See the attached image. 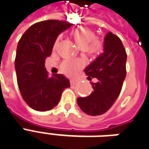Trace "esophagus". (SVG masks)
<instances>
[{
    "instance_id": "34e87169",
    "label": "esophagus",
    "mask_w": 149,
    "mask_h": 149,
    "mask_svg": "<svg viewBox=\"0 0 149 149\" xmlns=\"http://www.w3.org/2000/svg\"><path fill=\"white\" fill-rule=\"evenodd\" d=\"M77 82H78V81H77V80H75V79H71L70 81V85H75V84L77 83Z\"/></svg>"
}]
</instances>
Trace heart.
<instances>
[{
	"label": "heart",
	"mask_w": 149,
	"mask_h": 149,
	"mask_svg": "<svg viewBox=\"0 0 149 149\" xmlns=\"http://www.w3.org/2000/svg\"><path fill=\"white\" fill-rule=\"evenodd\" d=\"M71 37L76 46L80 49H84L90 56L96 57L103 51V43L95 38V34L91 29L85 27L77 28L71 32ZM58 45V39L56 40L54 47L56 48ZM83 66V62L82 60H66L62 64L61 70L66 74L73 75Z\"/></svg>",
	"instance_id": "heart-1"
}]
</instances>
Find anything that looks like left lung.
I'll list each match as a JSON object with an SVG mask.
<instances>
[{"mask_svg":"<svg viewBox=\"0 0 149 149\" xmlns=\"http://www.w3.org/2000/svg\"><path fill=\"white\" fill-rule=\"evenodd\" d=\"M127 54L118 36L108 32L104 38L103 53L85 68L88 79L96 78L91 83L94 91L86 97L77 99L83 112L90 116L105 113L119 96L126 77Z\"/></svg>","mask_w":149,"mask_h":149,"instance_id":"obj_1","label":"left lung"}]
</instances>
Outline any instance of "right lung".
Masks as SVG:
<instances>
[{"label": "right lung", "instance_id": "1", "mask_svg": "<svg viewBox=\"0 0 149 149\" xmlns=\"http://www.w3.org/2000/svg\"><path fill=\"white\" fill-rule=\"evenodd\" d=\"M72 26L69 22L48 20L33 24L19 40L15 70L23 100L32 109L46 111L58 105L63 90L69 87V79L63 74L49 77L45 60L61 33Z\"/></svg>", "mask_w": 149, "mask_h": 149}]
</instances>
